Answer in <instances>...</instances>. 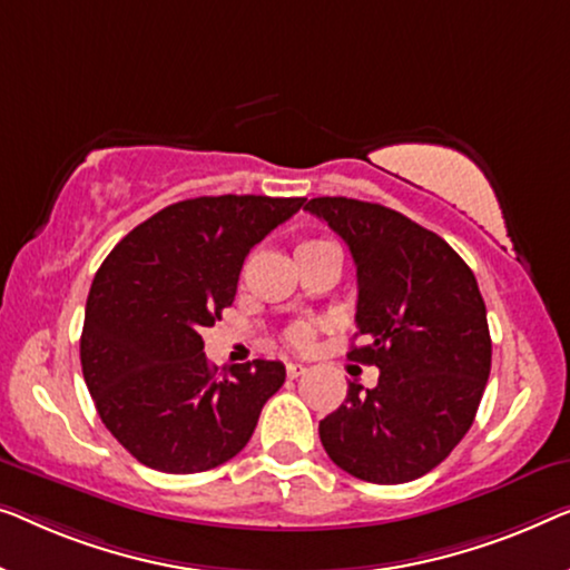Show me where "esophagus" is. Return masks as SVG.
<instances>
[{
    "instance_id": "obj_1",
    "label": "esophagus",
    "mask_w": 570,
    "mask_h": 570,
    "mask_svg": "<svg viewBox=\"0 0 570 570\" xmlns=\"http://www.w3.org/2000/svg\"><path fill=\"white\" fill-rule=\"evenodd\" d=\"M285 373H287V377H298V375L305 373V367L301 365V362H287Z\"/></svg>"
}]
</instances>
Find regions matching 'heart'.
I'll use <instances>...</instances> for the list:
<instances>
[{
	"label": "heart",
	"mask_w": 570,
	"mask_h": 570,
	"mask_svg": "<svg viewBox=\"0 0 570 570\" xmlns=\"http://www.w3.org/2000/svg\"><path fill=\"white\" fill-rule=\"evenodd\" d=\"M318 244H324V242H316V238H311V242L298 244V249H295V254L308 252V249H313V246H318ZM313 340H316V326H313V324H293L285 332V342L291 344V346H295V350H305V346H311Z\"/></svg>",
	"instance_id": "heart-1"
}]
</instances>
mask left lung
<instances>
[{
    "label": "left lung",
    "mask_w": 570,
    "mask_h": 570,
    "mask_svg": "<svg viewBox=\"0 0 570 570\" xmlns=\"http://www.w3.org/2000/svg\"><path fill=\"white\" fill-rule=\"evenodd\" d=\"M357 265V334L346 357L381 367L350 383L321 419L326 455L367 483H409L436 468L473 424L491 373V334L475 275L452 246L399 210L313 197Z\"/></svg>",
    "instance_id": "1"
}]
</instances>
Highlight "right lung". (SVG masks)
<instances>
[{
	"instance_id": "obj_1",
	"label": "right lung",
	"mask_w": 570,
	"mask_h": 570,
	"mask_svg": "<svg viewBox=\"0 0 570 570\" xmlns=\"http://www.w3.org/2000/svg\"><path fill=\"white\" fill-rule=\"evenodd\" d=\"M305 197L220 195L169 205L107 254L89 287L81 373L110 434L161 473H203L238 455L285 365L254 360L218 373L205 326L234 303L238 272Z\"/></svg>"
}]
</instances>
